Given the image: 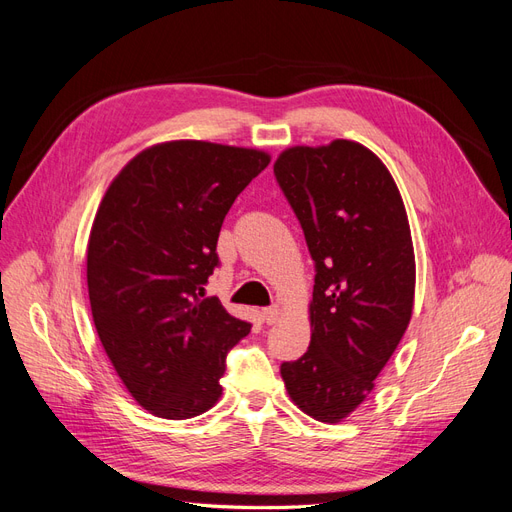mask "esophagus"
Listing matches in <instances>:
<instances>
[{
    "instance_id": "obj_1",
    "label": "esophagus",
    "mask_w": 512,
    "mask_h": 512,
    "mask_svg": "<svg viewBox=\"0 0 512 512\" xmlns=\"http://www.w3.org/2000/svg\"><path fill=\"white\" fill-rule=\"evenodd\" d=\"M278 317H280V308H278V306H270V308H263V310H261V319H263V323L272 325V323H276V321H278Z\"/></svg>"
}]
</instances>
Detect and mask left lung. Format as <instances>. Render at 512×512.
<instances>
[{
  "label": "left lung",
  "instance_id": "8db88e82",
  "mask_svg": "<svg viewBox=\"0 0 512 512\" xmlns=\"http://www.w3.org/2000/svg\"><path fill=\"white\" fill-rule=\"evenodd\" d=\"M274 176L315 261L310 346L283 361L285 387L306 415L338 423L368 398L406 332L415 251L404 202L366 146H293Z\"/></svg>",
  "mask_w": 512,
  "mask_h": 512
}]
</instances>
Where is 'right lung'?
I'll use <instances>...</instances> for the list:
<instances>
[{
    "label": "right lung",
    "mask_w": 512,
    "mask_h": 512,
    "mask_svg": "<svg viewBox=\"0 0 512 512\" xmlns=\"http://www.w3.org/2000/svg\"><path fill=\"white\" fill-rule=\"evenodd\" d=\"M270 155L176 140L146 148L112 180L87 249L93 323L134 400L191 419L221 398L225 357L251 323L204 298L225 214Z\"/></svg>",
    "instance_id": "obj_1"
}]
</instances>
